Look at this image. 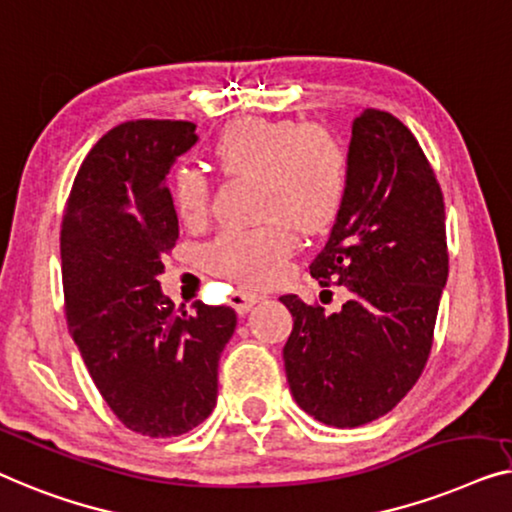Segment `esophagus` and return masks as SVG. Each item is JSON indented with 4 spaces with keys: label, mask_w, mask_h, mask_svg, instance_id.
I'll list each match as a JSON object with an SVG mask.
<instances>
[{
    "label": "esophagus",
    "mask_w": 512,
    "mask_h": 512,
    "mask_svg": "<svg viewBox=\"0 0 512 512\" xmlns=\"http://www.w3.org/2000/svg\"><path fill=\"white\" fill-rule=\"evenodd\" d=\"M255 294H250V292H246V290H234L232 294H229V304L234 306V311L236 313H248L250 308H253V304H255Z\"/></svg>",
    "instance_id": "34e87169"
}]
</instances>
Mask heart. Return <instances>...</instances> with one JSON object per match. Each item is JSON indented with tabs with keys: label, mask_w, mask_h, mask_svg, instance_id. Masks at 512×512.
<instances>
[{
	"label": "heart",
	"mask_w": 512,
	"mask_h": 512,
	"mask_svg": "<svg viewBox=\"0 0 512 512\" xmlns=\"http://www.w3.org/2000/svg\"><path fill=\"white\" fill-rule=\"evenodd\" d=\"M213 164L227 178H255L253 229H225L204 250L206 266L241 287L278 278L297 239L292 229L327 232L343 211L350 164L343 143L320 125L294 120L239 118L215 136ZM178 218L199 225L211 208V181L204 171L178 167L171 174Z\"/></svg>",
	"instance_id": "1"
}]
</instances>
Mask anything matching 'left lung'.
I'll return each instance as SVG.
<instances>
[{"mask_svg": "<svg viewBox=\"0 0 512 512\" xmlns=\"http://www.w3.org/2000/svg\"><path fill=\"white\" fill-rule=\"evenodd\" d=\"M348 164L343 211L311 276L350 299L325 313L280 297L294 318L283 348L292 397L341 429L390 413L417 383L448 280L443 192L413 132L366 109L352 122Z\"/></svg>", "mask_w": 512, "mask_h": 512, "instance_id": "8db88e82", "label": "left lung"}]
</instances>
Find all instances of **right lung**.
Segmentation results:
<instances>
[{
    "instance_id": "1",
    "label": "right lung",
    "mask_w": 512,
    "mask_h": 512,
    "mask_svg": "<svg viewBox=\"0 0 512 512\" xmlns=\"http://www.w3.org/2000/svg\"><path fill=\"white\" fill-rule=\"evenodd\" d=\"M194 122L129 120L85 157L62 218L64 315L99 394L127 429L181 436L211 415L229 306L164 297L157 276L178 241L167 174Z\"/></svg>"
}]
</instances>
